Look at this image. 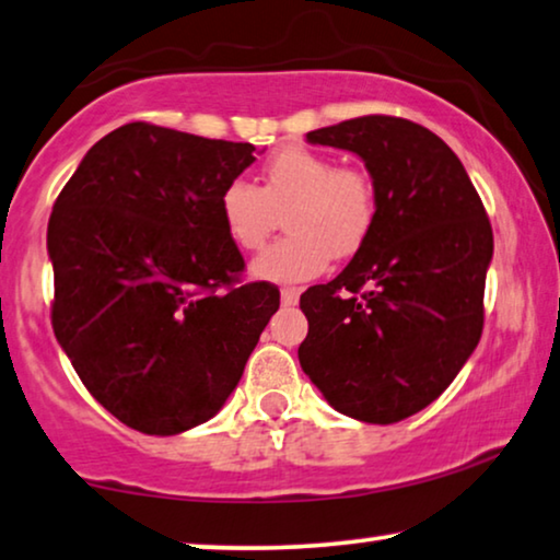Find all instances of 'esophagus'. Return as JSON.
I'll return each instance as SVG.
<instances>
[{
	"mask_svg": "<svg viewBox=\"0 0 560 560\" xmlns=\"http://www.w3.org/2000/svg\"><path fill=\"white\" fill-rule=\"evenodd\" d=\"M299 302V289L296 287H281V304L294 306Z\"/></svg>",
	"mask_w": 560,
	"mask_h": 560,
	"instance_id": "1",
	"label": "esophagus"
}]
</instances>
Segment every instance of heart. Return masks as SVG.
Here are the masks:
<instances>
[{"instance_id":"obj_1","label":"heart","mask_w":560,"mask_h":560,"mask_svg":"<svg viewBox=\"0 0 560 560\" xmlns=\"http://www.w3.org/2000/svg\"><path fill=\"white\" fill-rule=\"evenodd\" d=\"M283 213L289 236L254 261V273L269 281H304L327 269L331 254H357L377 219V190L360 168H339L331 155L306 145H283L261 168V188L231 180L219 211L229 238L244 252H258Z\"/></svg>"}]
</instances>
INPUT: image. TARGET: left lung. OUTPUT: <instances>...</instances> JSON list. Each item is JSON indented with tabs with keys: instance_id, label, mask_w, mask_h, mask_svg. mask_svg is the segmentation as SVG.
<instances>
[{
	"instance_id": "1",
	"label": "left lung",
	"mask_w": 560,
	"mask_h": 560,
	"mask_svg": "<svg viewBox=\"0 0 560 560\" xmlns=\"http://www.w3.org/2000/svg\"><path fill=\"white\" fill-rule=\"evenodd\" d=\"M306 140L362 158L377 219L345 271L302 294L299 364L337 412L399 422L478 347L493 229L460 158L422 125L364 115Z\"/></svg>"
}]
</instances>
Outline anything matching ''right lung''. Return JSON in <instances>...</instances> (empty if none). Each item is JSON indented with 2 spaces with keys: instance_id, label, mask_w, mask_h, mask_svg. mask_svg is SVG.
I'll return each instance as SVG.
<instances>
[{
  "instance_id": "1",
  "label": "right lung",
  "mask_w": 560,
  "mask_h": 560,
  "mask_svg": "<svg viewBox=\"0 0 560 560\" xmlns=\"http://www.w3.org/2000/svg\"><path fill=\"white\" fill-rule=\"evenodd\" d=\"M254 150L128 122L88 150L52 206L55 337L90 395L145 435L211 420L279 308L273 283H241L219 211Z\"/></svg>"
}]
</instances>
